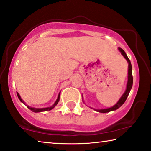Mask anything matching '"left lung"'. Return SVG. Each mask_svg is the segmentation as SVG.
Wrapping results in <instances>:
<instances>
[{
  "label": "left lung",
  "instance_id": "left-lung-1",
  "mask_svg": "<svg viewBox=\"0 0 151 151\" xmlns=\"http://www.w3.org/2000/svg\"><path fill=\"white\" fill-rule=\"evenodd\" d=\"M119 50H120V52H121V54L123 55V57L126 59V60L128 62V84H127V88L126 90V92L123 93L122 96L119 101H118V103H116L114 106H113L112 107H110V108H107V109H96L97 111L99 112H101V113H107L109 112L110 111H114L116 110V109H118L119 107H120L121 105H122L123 103H125V101H126L127 98H128L129 93H130V89H132V83H133V78H132V65H131V62L129 60V58L127 56V55L126 52H125L124 50H123L122 48H119Z\"/></svg>",
  "mask_w": 151,
  "mask_h": 151
}]
</instances>
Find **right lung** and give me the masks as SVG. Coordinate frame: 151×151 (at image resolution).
Returning <instances> with one entry per match:
<instances>
[{"label":"right lung","instance_id":"1","mask_svg":"<svg viewBox=\"0 0 151 151\" xmlns=\"http://www.w3.org/2000/svg\"><path fill=\"white\" fill-rule=\"evenodd\" d=\"M60 93H59L58 97V99H57V101H55V103H54V105H52V106H51V107H46V108H32V107H30L29 106H27V107H28V109H30L31 111H34V112H40V111H49V110H50V109H52V108H54V107H55L56 105H57V104H58V103L59 101H60ZM17 96H18L19 99L20 100L21 102H22L23 103H24V104H25L24 102H23V101H22V99H21V96H20V95L19 94V93H17Z\"/></svg>","mask_w":151,"mask_h":151}]
</instances>
